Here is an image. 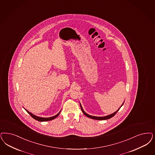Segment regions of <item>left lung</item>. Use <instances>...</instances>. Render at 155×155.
<instances>
[{"instance_id": "obj_1", "label": "left lung", "mask_w": 155, "mask_h": 155, "mask_svg": "<svg viewBox=\"0 0 155 155\" xmlns=\"http://www.w3.org/2000/svg\"><path fill=\"white\" fill-rule=\"evenodd\" d=\"M124 103L123 104V105H121V107L123 106V104H124ZM81 110H82V112L86 116H87V117H88L91 118H92V119H94V120H107V119H109V118H110L112 117H113L117 112L119 110V109L121 108V107L118 109L116 111V112H115L114 113H113L112 114H110V115H108V116H105V117H96V116H91V115H89V114H87V113H86L84 111V110H83V109H82V107H81Z\"/></svg>"}]
</instances>
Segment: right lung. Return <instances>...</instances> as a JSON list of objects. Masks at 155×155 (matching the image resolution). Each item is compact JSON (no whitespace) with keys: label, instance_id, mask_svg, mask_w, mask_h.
<instances>
[{"label":"right lung","instance_id":"obj_1","mask_svg":"<svg viewBox=\"0 0 155 155\" xmlns=\"http://www.w3.org/2000/svg\"><path fill=\"white\" fill-rule=\"evenodd\" d=\"M26 111H27V113L32 117L34 119H35V120H37V121H50V120H53L54 118H55L56 117H58V116L59 114V113L61 112H59L57 114V115H55V116H54L53 117H48V118H43V117H37V116H35V115H34V114H32V113H31L30 112H29L28 111H27V110H26Z\"/></svg>","mask_w":155,"mask_h":155}]
</instances>
